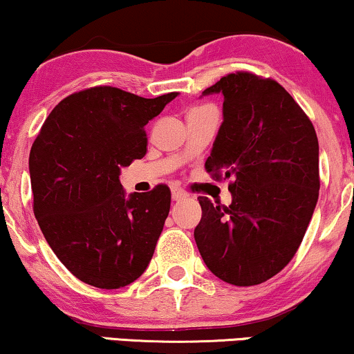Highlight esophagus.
Wrapping results in <instances>:
<instances>
[{
    "label": "esophagus",
    "mask_w": 354,
    "mask_h": 354,
    "mask_svg": "<svg viewBox=\"0 0 354 354\" xmlns=\"http://www.w3.org/2000/svg\"><path fill=\"white\" fill-rule=\"evenodd\" d=\"M188 195H187V192L185 190H182V188H172V200L174 201H182V200H185Z\"/></svg>",
    "instance_id": "obj_1"
}]
</instances>
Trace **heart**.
Wrapping results in <instances>:
<instances>
[{
    "label": "heart",
    "instance_id": "1",
    "mask_svg": "<svg viewBox=\"0 0 354 354\" xmlns=\"http://www.w3.org/2000/svg\"><path fill=\"white\" fill-rule=\"evenodd\" d=\"M196 109H198V108H196Z\"/></svg>",
    "mask_w": 354,
    "mask_h": 354
}]
</instances>
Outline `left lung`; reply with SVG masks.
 <instances>
[{"instance_id":"obj_1","label":"left lung","mask_w":354,"mask_h":354,"mask_svg":"<svg viewBox=\"0 0 354 354\" xmlns=\"http://www.w3.org/2000/svg\"><path fill=\"white\" fill-rule=\"evenodd\" d=\"M224 95V122L206 172L230 178L229 206L200 196L195 241L207 269L236 287L259 285L293 259L319 198V143L279 82L239 71L203 91Z\"/></svg>"}]
</instances>
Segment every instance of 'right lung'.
I'll use <instances>...</instances> for the list:
<instances>
[{"mask_svg":"<svg viewBox=\"0 0 354 354\" xmlns=\"http://www.w3.org/2000/svg\"><path fill=\"white\" fill-rule=\"evenodd\" d=\"M177 91L142 98L115 86L61 101L32 145L33 214L57 259L82 282L120 288L145 272L171 209V190L132 193L119 174L147 154L145 125Z\"/></svg>","mask_w":354,"mask_h":354,"instance_id":"add662e5","label":"right lung"}]
</instances>
